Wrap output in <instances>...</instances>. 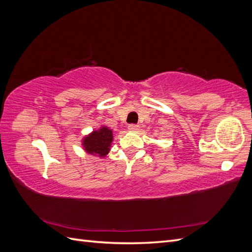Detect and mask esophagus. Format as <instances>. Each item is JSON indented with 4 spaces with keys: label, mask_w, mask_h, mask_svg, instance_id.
<instances>
[{
    "label": "esophagus",
    "mask_w": 252,
    "mask_h": 252,
    "mask_svg": "<svg viewBox=\"0 0 252 252\" xmlns=\"http://www.w3.org/2000/svg\"><path fill=\"white\" fill-rule=\"evenodd\" d=\"M139 128H140V126L139 125H135V124H130L128 126V129L130 131H136V130H139Z\"/></svg>",
    "instance_id": "obj_1"
}]
</instances>
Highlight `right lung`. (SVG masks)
I'll use <instances>...</instances> for the list:
<instances>
[{"mask_svg":"<svg viewBox=\"0 0 252 252\" xmlns=\"http://www.w3.org/2000/svg\"><path fill=\"white\" fill-rule=\"evenodd\" d=\"M112 141V129L102 125L100 128L94 129V131L84 136L81 143L83 149L87 154L103 158L109 154Z\"/></svg>","mask_w":252,"mask_h":252,"instance_id":"1","label":"right lung"}]
</instances>
